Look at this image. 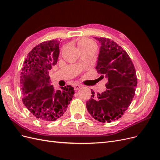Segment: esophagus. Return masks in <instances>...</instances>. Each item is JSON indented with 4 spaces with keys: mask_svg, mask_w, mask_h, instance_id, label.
<instances>
[{
    "mask_svg": "<svg viewBox=\"0 0 160 160\" xmlns=\"http://www.w3.org/2000/svg\"><path fill=\"white\" fill-rule=\"evenodd\" d=\"M81 87H82V85H79V84H75V85H74L73 88H74L75 90H78V89H79L81 88Z\"/></svg>",
    "mask_w": 160,
    "mask_h": 160,
    "instance_id": "obj_1",
    "label": "esophagus"
}]
</instances>
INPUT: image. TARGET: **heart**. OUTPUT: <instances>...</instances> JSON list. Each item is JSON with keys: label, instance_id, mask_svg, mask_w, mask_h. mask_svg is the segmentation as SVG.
Returning <instances> with one entry per match:
<instances>
[{"label": "heart", "instance_id": "heart-1", "mask_svg": "<svg viewBox=\"0 0 160 160\" xmlns=\"http://www.w3.org/2000/svg\"><path fill=\"white\" fill-rule=\"evenodd\" d=\"M78 46L81 51L88 49H92V48L96 47V44L94 41L87 38H83L78 41Z\"/></svg>", "mask_w": 160, "mask_h": 160}]
</instances>
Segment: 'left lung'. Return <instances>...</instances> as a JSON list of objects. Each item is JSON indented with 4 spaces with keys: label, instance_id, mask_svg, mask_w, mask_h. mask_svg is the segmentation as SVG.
<instances>
[{
    "label": "left lung",
    "instance_id": "1",
    "mask_svg": "<svg viewBox=\"0 0 160 160\" xmlns=\"http://www.w3.org/2000/svg\"><path fill=\"white\" fill-rule=\"evenodd\" d=\"M101 43L96 69L106 77L105 91L86 103L89 113L99 122H111L122 117L133 98L137 86L136 72L127 52L109 38L94 37Z\"/></svg>",
    "mask_w": 160,
    "mask_h": 160
}]
</instances>
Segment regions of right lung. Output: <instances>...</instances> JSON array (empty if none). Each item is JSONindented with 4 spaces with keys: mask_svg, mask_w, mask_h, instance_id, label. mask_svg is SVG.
<instances>
[{
    "mask_svg": "<svg viewBox=\"0 0 160 160\" xmlns=\"http://www.w3.org/2000/svg\"><path fill=\"white\" fill-rule=\"evenodd\" d=\"M59 44L52 40L34 47L24 62L21 74L22 102L36 118L45 122L62 117L75 93L71 85L55 91L51 85L49 71L57 63Z\"/></svg>",
    "mask_w": 160,
    "mask_h": 160,
    "instance_id": "1",
    "label": "right lung"
}]
</instances>
